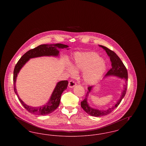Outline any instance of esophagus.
Returning a JSON list of instances; mask_svg holds the SVG:
<instances>
[{"label": "esophagus", "instance_id": "1", "mask_svg": "<svg viewBox=\"0 0 146 146\" xmlns=\"http://www.w3.org/2000/svg\"><path fill=\"white\" fill-rule=\"evenodd\" d=\"M76 85V82L74 81H73V80H70V81L69 84H68V86L70 87V88H73Z\"/></svg>", "mask_w": 146, "mask_h": 146}]
</instances>
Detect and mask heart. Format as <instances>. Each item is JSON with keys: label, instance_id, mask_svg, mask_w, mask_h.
Instances as JSON below:
<instances>
[{"label": "heart", "instance_id": "1", "mask_svg": "<svg viewBox=\"0 0 146 146\" xmlns=\"http://www.w3.org/2000/svg\"><path fill=\"white\" fill-rule=\"evenodd\" d=\"M72 66L68 68L70 76H74L76 70H83L84 80L88 84L97 83L104 75L107 65L102 57L94 52H77Z\"/></svg>", "mask_w": 146, "mask_h": 146}]
</instances>
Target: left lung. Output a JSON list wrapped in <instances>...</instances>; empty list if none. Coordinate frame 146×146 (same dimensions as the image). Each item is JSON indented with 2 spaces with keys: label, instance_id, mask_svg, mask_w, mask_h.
Wrapping results in <instances>:
<instances>
[{
  "label": "left lung",
  "instance_id": "1",
  "mask_svg": "<svg viewBox=\"0 0 146 146\" xmlns=\"http://www.w3.org/2000/svg\"><path fill=\"white\" fill-rule=\"evenodd\" d=\"M99 46L101 47L106 51L107 54L109 56L110 61L111 62V68L107 73V74L104 76V78L108 76H117V78L123 80L124 81V84H123V90L121 91V95L119 100L117 101V102L114 105H113L111 108H108L107 110H101L97 108H94L90 106L88 102V98L89 96V94L90 93L91 91L92 90V89L94 86H92L88 87L89 91L87 92L85 99L82 102H81V107L88 114L96 117L106 115L111 113V111H114V110H115L118 107V105L120 104L121 100L125 96L127 87L128 78L127 70L124 64L120 60V58L118 57V56L114 51H111L110 49H108L104 46L99 45Z\"/></svg>",
  "mask_w": 146,
  "mask_h": 146
}]
</instances>
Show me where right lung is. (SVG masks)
I'll list each match as a JSON object with an SVG mask.
<instances>
[{"label": "right lung", "instance_id": "1", "mask_svg": "<svg viewBox=\"0 0 146 146\" xmlns=\"http://www.w3.org/2000/svg\"><path fill=\"white\" fill-rule=\"evenodd\" d=\"M68 46L62 44H42L35 49L29 50L25 53L19 60L16 64L14 70V89L15 94L18 97L20 103L29 113L38 115H48L54 111L60 104L61 96L63 91L66 90L68 82L67 80H62L56 84L55 88L53 91L48 102L44 105L40 107H32L26 104L19 97L16 88V82L17 75L21 68L28 62L31 58L42 56H53L59 57V49H67L69 50Z\"/></svg>", "mask_w": 146, "mask_h": 146}]
</instances>
